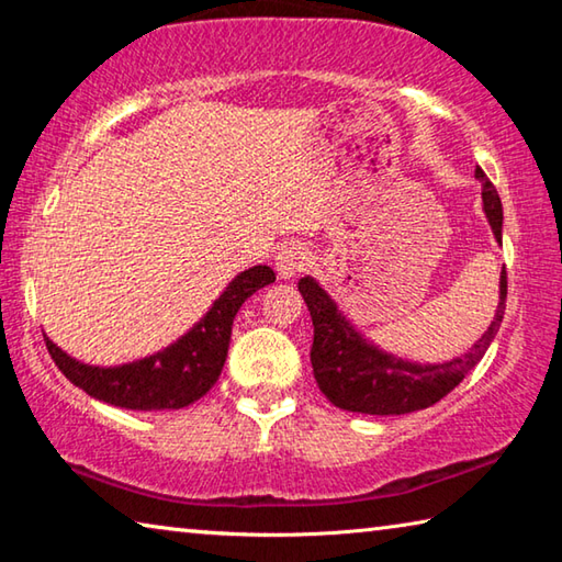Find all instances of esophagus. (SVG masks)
Wrapping results in <instances>:
<instances>
[{
  "label": "esophagus",
  "mask_w": 562,
  "mask_h": 562,
  "mask_svg": "<svg viewBox=\"0 0 562 562\" xmlns=\"http://www.w3.org/2000/svg\"><path fill=\"white\" fill-rule=\"evenodd\" d=\"M310 265H312V252L300 243L282 245L278 255H274V268H278V274L284 280H290V278H294V274L304 272Z\"/></svg>",
  "instance_id": "1"
}]
</instances>
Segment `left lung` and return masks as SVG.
I'll return each instance as SVG.
<instances>
[{
    "mask_svg": "<svg viewBox=\"0 0 562 562\" xmlns=\"http://www.w3.org/2000/svg\"><path fill=\"white\" fill-rule=\"evenodd\" d=\"M475 178L483 183V211L488 215L493 235L501 240L503 227V205L496 186L481 168H475ZM307 310L315 325V339H312L310 359L315 369V379L331 404L347 412L361 414H412L426 408L459 386L471 369L479 364L491 347L493 337L503 322L506 312L508 278L506 268L501 272V302L496 310V319L491 322L486 335L463 355L446 364H412L392 355H384L376 347L367 345L349 322L339 315L337 304L329 294L319 288L312 278H302L297 282Z\"/></svg>",
    "mask_w": 562,
    "mask_h": 562,
    "instance_id": "8db88e82",
    "label": "left lung"
}]
</instances>
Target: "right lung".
<instances>
[{
    "mask_svg": "<svg viewBox=\"0 0 562 562\" xmlns=\"http://www.w3.org/2000/svg\"><path fill=\"white\" fill-rule=\"evenodd\" d=\"M270 282H274V272L268 265L240 272L186 337L133 364L89 367L64 355L49 337L44 341L61 374L99 402L136 412L180 408L198 402L217 382L231 347L237 310Z\"/></svg>",
    "mask_w": 562,
    "mask_h": 562,
    "instance_id": "right-lung-1",
    "label": "right lung"
}]
</instances>
